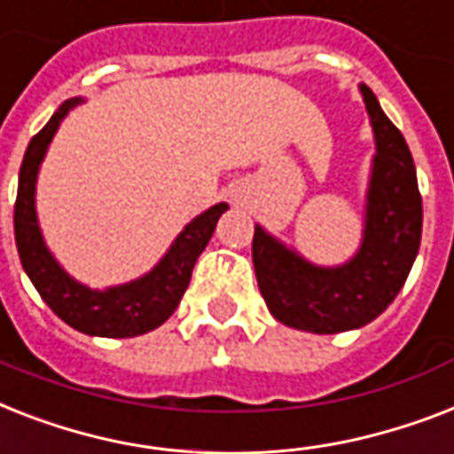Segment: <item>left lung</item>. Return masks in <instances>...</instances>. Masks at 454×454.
<instances>
[{
    "label": "left lung",
    "mask_w": 454,
    "mask_h": 454,
    "mask_svg": "<svg viewBox=\"0 0 454 454\" xmlns=\"http://www.w3.org/2000/svg\"><path fill=\"white\" fill-rule=\"evenodd\" d=\"M377 154L365 201L364 244L349 262L317 267L257 224L253 264L271 317L290 328L333 335L361 328L382 314L415 262L422 239V197L412 154L375 93L361 86Z\"/></svg>",
    "instance_id": "1"
}]
</instances>
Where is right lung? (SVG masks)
Segmentation results:
<instances>
[{
    "label": "right lung",
    "mask_w": 454,
    "mask_h": 454,
    "mask_svg": "<svg viewBox=\"0 0 454 454\" xmlns=\"http://www.w3.org/2000/svg\"><path fill=\"white\" fill-rule=\"evenodd\" d=\"M82 98H72L60 105V110L49 119V124L32 137L25 150L20 176H18V197L13 208V230L23 270L35 284L42 300L49 304L58 318L79 333L98 337H136L159 328L176 311L180 297L190 286L192 270L197 257L208 246L215 224L227 204H215L184 227L161 262L130 284L114 286L107 290H90L56 262L42 239L35 208V184L39 164L49 150L65 114L77 107Z\"/></svg>",
    "instance_id": "right-lung-1"
}]
</instances>
